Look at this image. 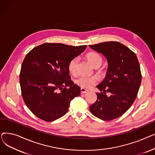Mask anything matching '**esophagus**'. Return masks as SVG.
Wrapping results in <instances>:
<instances>
[{
    "label": "esophagus",
    "instance_id": "esophagus-1",
    "mask_svg": "<svg viewBox=\"0 0 155 155\" xmlns=\"http://www.w3.org/2000/svg\"><path fill=\"white\" fill-rule=\"evenodd\" d=\"M88 92V91L87 90V89L84 88H81V93H82V94L87 93V92Z\"/></svg>",
    "mask_w": 155,
    "mask_h": 155
}]
</instances>
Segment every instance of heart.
Wrapping results in <instances>:
<instances>
[{
  "label": "heart",
  "instance_id": "1",
  "mask_svg": "<svg viewBox=\"0 0 155 155\" xmlns=\"http://www.w3.org/2000/svg\"><path fill=\"white\" fill-rule=\"evenodd\" d=\"M86 58L92 67L97 68H99L103 61L102 56L96 52L89 53L86 55ZM78 63V58L71 59L68 64V69L72 75L77 74V64ZM75 84L84 88H89L94 85L97 82V78L95 77H79L75 80Z\"/></svg>",
  "mask_w": 155,
  "mask_h": 155
}]
</instances>
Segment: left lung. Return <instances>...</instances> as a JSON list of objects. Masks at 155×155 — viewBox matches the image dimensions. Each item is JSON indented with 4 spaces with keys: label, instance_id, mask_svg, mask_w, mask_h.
I'll list each match as a JSON object with an SVG mask.
<instances>
[{
    "label": "left lung",
    "instance_id": "obj_1",
    "mask_svg": "<svg viewBox=\"0 0 155 155\" xmlns=\"http://www.w3.org/2000/svg\"><path fill=\"white\" fill-rule=\"evenodd\" d=\"M89 46L104 54L109 65L106 76L97 86L101 92L96 94L97 100L90 110L97 117L111 120L123 115L136 98L141 82L140 63L133 51L117 41Z\"/></svg>",
    "mask_w": 155,
    "mask_h": 155
}]
</instances>
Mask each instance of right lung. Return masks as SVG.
<instances>
[{"label":"right lung","mask_w":155,"mask_h":155,"mask_svg":"<svg viewBox=\"0 0 155 155\" xmlns=\"http://www.w3.org/2000/svg\"><path fill=\"white\" fill-rule=\"evenodd\" d=\"M86 48L47 43L26 54L19 82L23 100L36 116L51 122L67 112L71 100L80 94V87L71 80L68 64Z\"/></svg>","instance_id":"right-lung-1"}]
</instances>
